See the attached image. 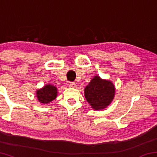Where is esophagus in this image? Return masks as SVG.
<instances>
[{
  "instance_id": "1",
  "label": "esophagus",
  "mask_w": 157,
  "mask_h": 157,
  "mask_svg": "<svg viewBox=\"0 0 157 157\" xmlns=\"http://www.w3.org/2000/svg\"><path fill=\"white\" fill-rule=\"evenodd\" d=\"M69 86H70L71 88H75L76 84L75 83V82H71V83L69 84Z\"/></svg>"
}]
</instances>
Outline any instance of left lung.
I'll return each mask as SVG.
<instances>
[{"label": "left lung", "mask_w": 157, "mask_h": 157, "mask_svg": "<svg viewBox=\"0 0 157 157\" xmlns=\"http://www.w3.org/2000/svg\"><path fill=\"white\" fill-rule=\"evenodd\" d=\"M84 96L95 111L107 108L115 96L116 88L113 82L95 75L84 89Z\"/></svg>", "instance_id": "left-lung-1"}]
</instances>
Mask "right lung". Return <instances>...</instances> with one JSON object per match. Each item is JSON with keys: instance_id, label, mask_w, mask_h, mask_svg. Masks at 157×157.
Returning a JSON list of instances; mask_svg holds the SVG:
<instances>
[{"instance_id": "1", "label": "right lung", "mask_w": 157, "mask_h": 157, "mask_svg": "<svg viewBox=\"0 0 157 157\" xmlns=\"http://www.w3.org/2000/svg\"><path fill=\"white\" fill-rule=\"evenodd\" d=\"M57 88L54 85L46 84L42 88L36 90L37 100L43 105H47L54 100L57 96Z\"/></svg>"}]
</instances>
